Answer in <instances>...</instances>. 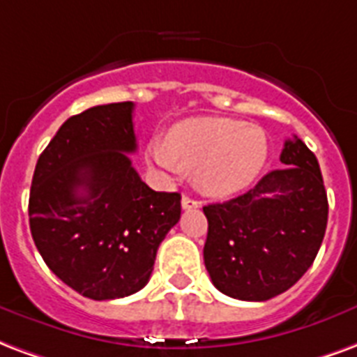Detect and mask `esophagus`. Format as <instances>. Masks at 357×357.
I'll use <instances>...</instances> for the list:
<instances>
[{"label": "esophagus", "mask_w": 357, "mask_h": 357, "mask_svg": "<svg viewBox=\"0 0 357 357\" xmlns=\"http://www.w3.org/2000/svg\"><path fill=\"white\" fill-rule=\"evenodd\" d=\"M181 206H183V210H192V208H200V202L197 199H191L189 195H183Z\"/></svg>", "instance_id": "34e87169"}]
</instances>
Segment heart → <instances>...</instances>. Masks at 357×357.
Returning a JSON list of instances; mask_svg holds the SVG:
<instances>
[{
  "instance_id": "heart-1",
  "label": "heart",
  "mask_w": 357,
  "mask_h": 357,
  "mask_svg": "<svg viewBox=\"0 0 357 357\" xmlns=\"http://www.w3.org/2000/svg\"><path fill=\"white\" fill-rule=\"evenodd\" d=\"M147 158L158 170L179 176L197 168V183L210 195H232L252 185L268 160L263 128L229 117H195L172 126L168 138L147 144Z\"/></svg>"
}]
</instances>
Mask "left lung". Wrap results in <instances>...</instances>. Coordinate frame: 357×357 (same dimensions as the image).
Segmentation results:
<instances>
[{"label": "left lung", "mask_w": 357, "mask_h": 357, "mask_svg": "<svg viewBox=\"0 0 357 357\" xmlns=\"http://www.w3.org/2000/svg\"><path fill=\"white\" fill-rule=\"evenodd\" d=\"M273 170L236 199L204 206V265L232 299L268 301L310 268L327 227V192L318 158L297 136Z\"/></svg>", "instance_id": "1"}]
</instances>
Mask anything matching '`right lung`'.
<instances>
[{
  "mask_svg": "<svg viewBox=\"0 0 357 357\" xmlns=\"http://www.w3.org/2000/svg\"><path fill=\"white\" fill-rule=\"evenodd\" d=\"M132 112V102H119L68 119L31 179L30 231L41 257L94 301L139 291L181 215L179 192L153 191L126 155L138 147Z\"/></svg>",
  "mask_w": 357,
  "mask_h": 357,
  "instance_id": "right-lung-1",
  "label": "right lung"
}]
</instances>
